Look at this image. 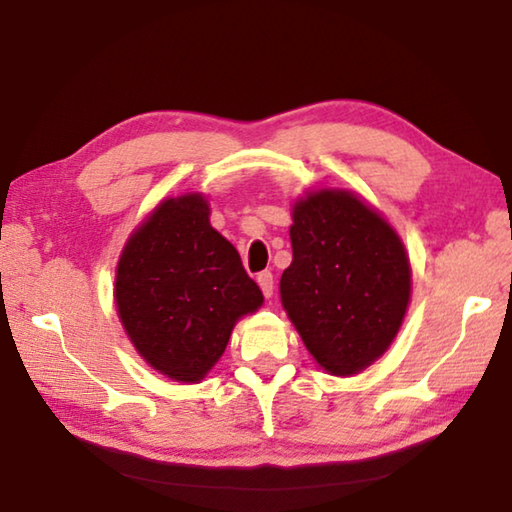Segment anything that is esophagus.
I'll list each match as a JSON object with an SVG mask.
<instances>
[{"mask_svg": "<svg viewBox=\"0 0 512 512\" xmlns=\"http://www.w3.org/2000/svg\"><path fill=\"white\" fill-rule=\"evenodd\" d=\"M257 284L259 289H262V293L266 298L273 296V273L271 271H262L257 275Z\"/></svg>", "mask_w": 512, "mask_h": 512, "instance_id": "obj_1", "label": "esophagus"}]
</instances>
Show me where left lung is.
<instances>
[{
	"instance_id": "obj_1",
	"label": "left lung",
	"mask_w": 512,
	"mask_h": 512,
	"mask_svg": "<svg viewBox=\"0 0 512 512\" xmlns=\"http://www.w3.org/2000/svg\"><path fill=\"white\" fill-rule=\"evenodd\" d=\"M291 219L282 307L320 368L359 375L391 348L404 323L409 253L393 225L350 189L305 192Z\"/></svg>"
}]
</instances>
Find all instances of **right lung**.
I'll list each match as a JSON object with an SVG mask.
<instances>
[{"instance_id": "right-lung-1", "label": "right lung", "mask_w": 512, "mask_h": 512, "mask_svg": "<svg viewBox=\"0 0 512 512\" xmlns=\"http://www.w3.org/2000/svg\"><path fill=\"white\" fill-rule=\"evenodd\" d=\"M262 302L237 248L212 228L201 192L164 198L119 255L115 305L124 332L153 370L180 384L203 381L237 320Z\"/></svg>"}]
</instances>
